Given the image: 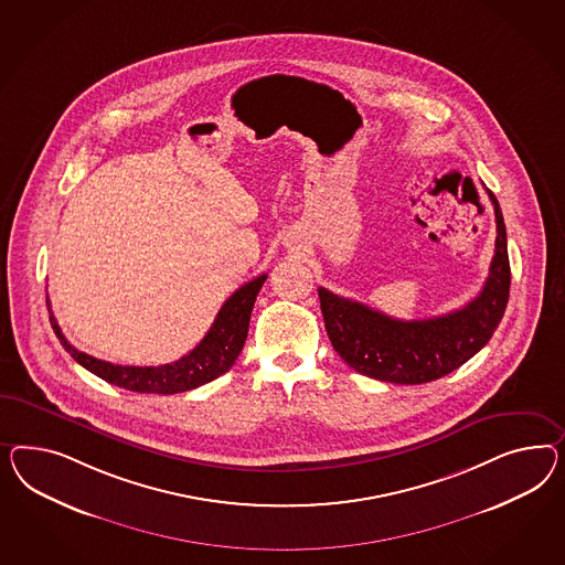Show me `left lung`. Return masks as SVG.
Listing matches in <instances>:
<instances>
[{"instance_id":"left-lung-1","label":"left lung","mask_w":565,"mask_h":565,"mask_svg":"<svg viewBox=\"0 0 565 565\" xmlns=\"http://www.w3.org/2000/svg\"><path fill=\"white\" fill-rule=\"evenodd\" d=\"M495 253L483 290L460 310L424 321H398L370 306L319 288L327 335L355 372L395 384L438 381L471 360L502 321L510 296L505 224L495 195Z\"/></svg>"}]
</instances>
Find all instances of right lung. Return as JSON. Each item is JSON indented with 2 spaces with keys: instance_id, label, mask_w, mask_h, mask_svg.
<instances>
[{
  "instance_id": "right-lung-1",
  "label": "right lung",
  "mask_w": 565,
  "mask_h": 565,
  "mask_svg": "<svg viewBox=\"0 0 565 565\" xmlns=\"http://www.w3.org/2000/svg\"><path fill=\"white\" fill-rule=\"evenodd\" d=\"M265 279L267 275H259L234 291L220 308L212 329L199 341L198 348L189 351L181 360L164 366H119L105 360H96L84 351H77L63 335L60 324L51 312V305L46 300L49 321L65 351L76 360L79 366L90 370L92 374H96L98 379L134 393L174 395V393L198 388L205 382H212L234 366L236 358L243 351L250 312Z\"/></svg>"
}]
</instances>
